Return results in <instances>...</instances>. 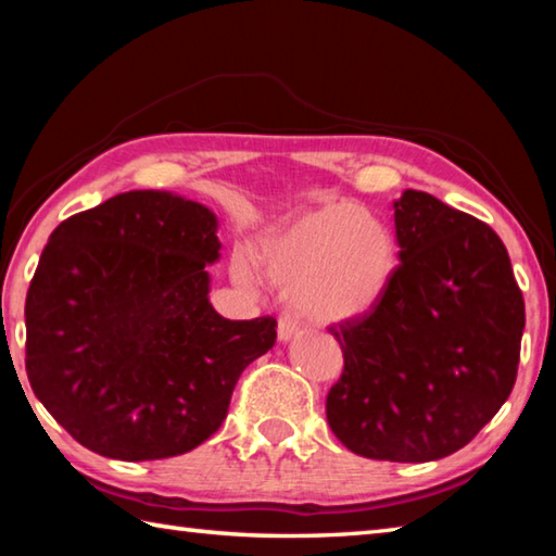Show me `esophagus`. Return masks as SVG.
<instances>
[{
    "instance_id": "obj_1",
    "label": "esophagus",
    "mask_w": 556,
    "mask_h": 556,
    "mask_svg": "<svg viewBox=\"0 0 556 556\" xmlns=\"http://www.w3.org/2000/svg\"><path fill=\"white\" fill-rule=\"evenodd\" d=\"M296 333H299L296 321H291V318L281 316L279 324H277V338H279V341H281V343H289L291 338H294Z\"/></svg>"
}]
</instances>
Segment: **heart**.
Here are the masks:
<instances>
[{
    "mask_svg": "<svg viewBox=\"0 0 556 556\" xmlns=\"http://www.w3.org/2000/svg\"><path fill=\"white\" fill-rule=\"evenodd\" d=\"M397 244L388 225L351 203H326L260 235L250 260L235 257L242 287L265 285L287 296L304 321L331 326L368 316L390 289Z\"/></svg>",
    "mask_w": 556,
    "mask_h": 556,
    "instance_id": "obj_1",
    "label": "heart"
}]
</instances>
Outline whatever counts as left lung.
<instances>
[{"label": "left lung", "instance_id": "1", "mask_svg": "<svg viewBox=\"0 0 556 556\" xmlns=\"http://www.w3.org/2000/svg\"><path fill=\"white\" fill-rule=\"evenodd\" d=\"M392 211L400 265L368 316L331 328L345 365L326 417L357 456L425 464L464 448L510 397L525 301L485 223L414 188Z\"/></svg>", "mask_w": 556, "mask_h": 556}]
</instances>
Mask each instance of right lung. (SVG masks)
Listing matches in <instances>:
<instances>
[{"instance_id":"1","label":"right lung","mask_w":556,"mask_h":556,"mask_svg":"<svg viewBox=\"0 0 556 556\" xmlns=\"http://www.w3.org/2000/svg\"><path fill=\"white\" fill-rule=\"evenodd\" d=\"M220 248L215 213L172 191L119 193L51 232L26 294V375L78 444L156 460L218 431L277 338L275 318L213 308Z\"/></svg>"}]
</instances>
